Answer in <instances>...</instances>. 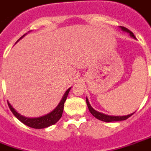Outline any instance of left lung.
<instances>
[{
  "mask_svg": "<svg viewBox=\"0 0 151 151\" xmlns=\"http://www.w3.org/2000/svg\"><path fill=\"white\" fill-rule=\"evenodd\" d=\"M121 29L123 31H125L127 33H128L130 34V35L133 38H136L135 37V35L133 34L132 31H130L128 29H127L125 27H122L121 26ZM86 104H87V106H88V108H89V112L91 113V114L93 115V117H96L97 119L99 120H101V121L106 122H117V121H122V120H126V119H127L128 117H130L132 114H129V115H127V116H122V117H119V116H109V115H105V114H104V113H99V112H97V111H95L94 109L90 106L89 103V100H88V99H86Z\"/></svg>",
  "mask_w": 151,
  "mask_h": 151,
  "instance_id": "1",
  "label": "left lung"
}]
</instances>
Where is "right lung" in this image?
Listing matches in <instances>:
<instances>
[{
  "mask_svg": "<svg viewBox=\"0 0 151 151\" xmlns=\"http://www.w3.org/2000/svg\"><path fill=\"white\" fill-rule=\"evenodd\" d=\"M24 35H23L21 38H23ZM19 38V39H20ZM18 40V41H19ZM70 89H68L66 91H65L64 96L62 98V99L61 100V102L59 103L58 106L54 109L52 112H51L48 114H47L45 116H42V117H35V118H29V117H25L24 116L20 115L19 113H18L15 110H14L12 106L10 105V104H9L8 102V106L10 108V111L13 113L15 117L18 118L19 121L23 122L24 124H25L26 126L29 127H33V128H35V129H42V128H45V127H47L49 126H52L57 123L59 119L62 117V113H63V109H64V103L66 100V98H67V95H68V93H69Z\"/></svg>",
  "mask_w": 151,
  "mask_h": 151,
  "instance_id": "add662e5",
  "label": "right lung"
}]
</instances>
